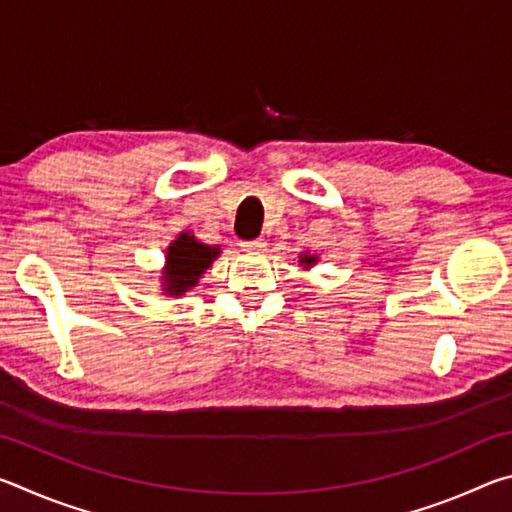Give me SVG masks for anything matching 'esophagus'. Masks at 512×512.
Masks as SVG:
<instances>
[{"label":"esophagus","mask_w":512,"mask_h":512,"mask_svg":"<svg viewBox=\"0 0 512 512\" xmlns=\"http://www.w3.org/2000/svg\"><path fill=\"white\" fill-rule=\"evenodd\" d=\"M241 250H246V253H262L266 248V241L264 239H250V241H241Z\"/></svg>","instance_id":"esophagus-1"}]
</instances>
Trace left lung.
I'll return each instance as SVG.
<instances>
[{
  "instance_id": "left-lung-1",
  "label": "left lung",
  "mask_w": 512,
  "mask_h": 512,
  "mask_svg": "<svg viewBox=\"0 0 512 512\" xmlns=\"http://www.w3.org/2000/svg\"><path fill=\"white\" fill-rule=\"evenodd\" d=\"M302 264H314L316 262V257H309V255H302V259H300Z\"/></svg>"
}]
</instances>
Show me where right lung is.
Masks as SVG:
<instances>
[{
    "label": "right lung",
    "mask_w": 512,
    "mask_h": 512,
    "mask_svg": "<svg viewBox=\"0 0 512 512\" xmlns=\"http://www.w3.org/2000/svg\"><path fill=\"white\" fill-rule=\"evenodd\" d=\"M219 246L198 244L192 235H180L167 250V271H164V289L169 296H183L185 291L196 287L198 277L205 273V268L212 264V259L219 255Z\"/></svg>",
    "instance_id": "1"
}]
</instances>
